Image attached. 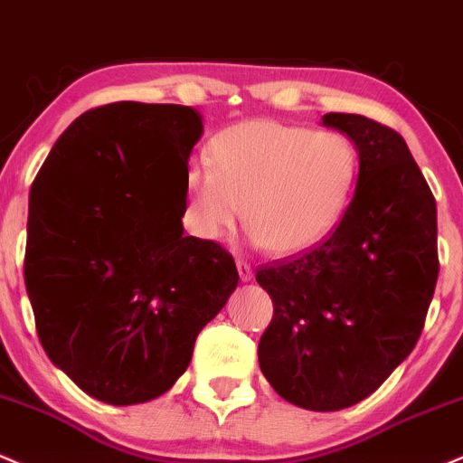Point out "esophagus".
I'll return each instance as SVG.
<instances>
[{
	"instance_id": "esophagus-1",
	"label": "esophagus",
	"mask_w": 463,
	"mask_h": 463,
	"mask_svg": "<svg viewBox=\"0 0 463 463\" xmlns=\"http://www.w3.org/2000/svg\"><path fill=\"white\" fill-rule=\"evenodd\" d=\"M236 266H238V275H241L242 281H251L253 279V269H251V264L247 262V260L238 258Z\"/></svg>"
}]
</instances>
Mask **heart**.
I'll use <instances>...</instances> for the list:
<instances>
[{"label":"heart","instance_id":"heart-1","mask_svg":"<svg viewBox=\"0 0 463 463\" xmlns=\"http://www.w3.org/2000/svg\"><path fill=\"white\" fill-rule=\"evenodd\" d=\"M360 173L349 136L279 121H244L221 129L205 166L186 173L184 222L203 241L244 227L266 251L314 247L338 227Z\"/></svg>","mask_w":463,"mask_h":463}]
</instances>
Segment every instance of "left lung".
Segmentation results:
<instances>
[{"mask_svg":"<svg viewBox=\"0 0 463 463\" xmlns=\"http://www.w3.org/2000/svg\"><path fill=\"white\" fill-rule=\"evenodd\" d=\"M323 123L360 151L357 188L323 242L255 273L273 298L258 357L288 403L338 411L371 396L420 338L439 273L438 214L399 132L362 114Z\"/></svg>","mask_w":463,"mask_h":463,"instance_id":"8db88e82","label":"left lung"}]
</instances>
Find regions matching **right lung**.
I'll return each instance as SVG.
<instances>
[{
  "instance_id": "right-lung-1",
  "label": "right lung",
  "mask_w": 463,
  "mask_h": 463,
  "mask_svg": "<svg viewBox=\"0 0 463 463\" xmlns=\"http://www.w3.org/2000/svg\"><path fill=\"white\" fill-rule=\"evenodd\" d=\"M193 108L80 114L32 184L25 288L49 360L110 405L165 394L238 286L232 253L184 236Z\"/></svg>"
}]
</instances>
